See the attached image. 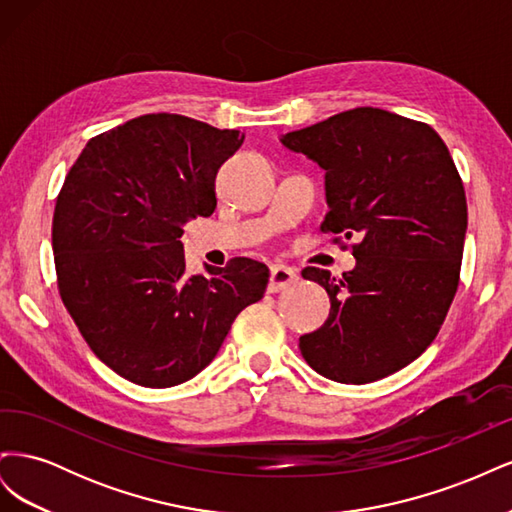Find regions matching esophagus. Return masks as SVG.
Instances as JSON below:
<instances>
[{"instance_id": "obj_1", "label": "esophagus", "mask_w": 512, "mask_h": 512, "mask_svg": "<svg viewBox=\"0 0 512 512\" xmlns=\"http://www.w3.org/2000/svg\"><path fill=\"white\" fill-rule=\"evenodd\" d=\"M297 273H294L290 267L286 265H273L271 267V273H269V286L267 290L273 294V292H282L286 288H290L292 284H297Z\"/></svg>"}]
</instances>
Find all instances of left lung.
I'll use <instances>...</instances> for the list:
<instances>
[{
  "label": "left lung",
  "instance_id": "obj_1",
  "mask_svg": "<svg viewBox=\"0 0 512 512\" xmlns=\"http://www.w3.org/2000/svg\"><path fill=\"white\" fill-rule=\"evenodd\" d=\"M280 141L324 170L320 228L361 239L342 280L303 271L331 299L327 322L299 337L303 359L344 384L391 376L436 339L459 286L468 205L451 153L427 123L371 106Z\"/></svg>",
  "mask_w": 512,
  "mask_h": 512
}]
</instances>
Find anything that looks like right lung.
<instances>
[{
  "instance_id": "right-lung-1",
  "label": "right lung",
  "mask_w": 512,
  "mask_h": 512,
  "mask_svg": "<svg viewBox=\"0 0 512 512\" xmlns=\"http://www.w3.org/2000/svg\"><path fill=\"white\" fill-rule=\"evenodd\" d=\"M245 136L183 115H143L85 145L53 215L61 301L98 359L149 389L203 371L269 269L232 258L185 275L183 226L218 205L215 175Z\"/></svg>"
}]
</instances>
